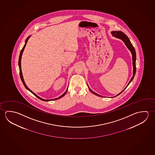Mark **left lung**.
I'll use <instances>...</instances> for the list:
<instances>
[{"instance_id": "obj_1", "label": "left lung", "mask_w": 155, "mask_h": 155, "mask_svg": "<svg viewBox=\"0 0 155 155\" xmlns=\"http://www.w3.org/2000/svg\"><path fill=\"white\" fill-rule=\"evenodd\" d=\"M111 33L112 35L114 36V37H115L116 38H119L120 39H121V40L124 43L125 45L127 46V48L129 50L130 52H131V53L132 54V65H133V76L132 77L131 79H130V81L129 82L128 84L127 85V87H126L122 92H120L119 94H118L116 96H114L116 97L119 95L120 94L122 93V92L125 89L127 88V86L129 85L130 83L132 81L133 79L134 78V75H135V74H136V51H135V49H134V47L133 46L132 44L130 42L129 38L127 37V35H126L125 33H123V32L120 31H112ZM87 86L89 87L88 85H87ZM89 90H90V91L92 93H93V94H96V95L98 96L103 97L102 96H101V95H99L98 94L95 93V92L93 91L91 89H90L89 87Z\"/></svg>"}]
</instances>
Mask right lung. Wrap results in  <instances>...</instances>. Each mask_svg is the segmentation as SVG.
Masks as SVG:
<instances>
[{
    "mask_svg": "<svg viewBox=\"0 0 155 155\" xmlns=\"http://www.w3.org/2000/svg\"><path fill=\"white\" fill-rule=\"evenodd\" d=\"M31 36H28V38H26V39L25 41V43L24 44V45L23 46V48L21 49V53H20V55H19V61H18V65H19V74H20V77H21V81L23 82V84H24V86L25 87L26 89H27L29 91H30L32 94H33L35 96L37 97V98H38L39 99H41V101H45V102H48V101H53V100H57V99H59V98H61L62 97H63L65 94H66V92L68 91V89L66 90V91L60 97H59L58 98H54V99H44L43 98H41L40 97L38 96H37L36 94H35L30 89L28 88V87L27 86V85H26L25 83V81H24V78H23V74H22V72H21V56H22V54H23V51L24 50V48H25L26 45V44H27V42H28V39H29V38H30Z\"/></svg>",
    "mask_w": 155,
    "mask_h": 155,
    "instance_id": "right-lung-1",
    "label": "right lung"
}]
</instances>
